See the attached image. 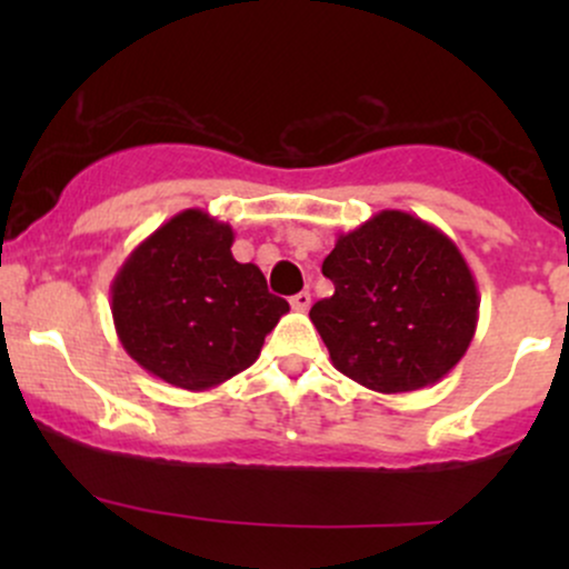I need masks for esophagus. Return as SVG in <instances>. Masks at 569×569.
<instances>
[{
    "mask_svg": "<svg viewBox=\"0 0 569 569\" xmlns=\"http://www.w3.org/2000/svg\"><path fill=\"white\" fill-rule=\"evenodd\" d=\"M291 307L297 312H305L307 307H310V291H299V293H293L291 297Z\"/></svg>",
    "mask_w": 569,
    "mask_h": 569,
    "instance_id": "1",
    "label": "esophagus"
}]
</instances>
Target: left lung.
Listing matches in <instances>:
<instances>
[{
	"instance_id": "8db88e82",
	"label": "left lung",
	"mask_w": 569,
	"mask_h": 569,
	"mask_svg": "<svg viewBox=\"0 0 569 569\" xmlns=\"http://www.w3.org/2000/svg\"><path fill=\"white\" fill-rule=\"evenodd\" d=\"M335 293L310 321L345 377L409 393L447 377L479 323V289L460 248L407 211H380L339 232L323 259Z\"/></svg>"
}]
</instances>
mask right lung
Returning a JSON list of instances; mask_svg holds the SVG:
<instances>
[{"label":"right lung","mask_w":569,"mask_h":569,"mask_svg":"<svg viewBox=\"0 0 569 569\" xmlns=\"http://www.w3.org/2000/svg\"><path fill=\"white\" fill-rule=\"evenodd\" d=\"M227 221L187 208L130 251L112 280V318L141 369L181 390H211L251 367L289 302L257 264L232 257Z\"/></svg>","instance_id":"right-lung-1"}]
</instances>
